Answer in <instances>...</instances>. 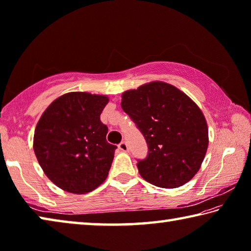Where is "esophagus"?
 <instances>
[{
	"instance_id": "1",
	"label": "esophagus",
	"mask_w": 251,
	"mask_h": 251,
	"mask_svg": "<svg viewBox=\"0 0 251 251\" xmlns=\"http://www.w3.org/2000/svg\"><path fill=\"white\" fill-rule=\"evenodd\" d=\"M118 148H120L122 151H128V145H127L126 142H122L120 145H118Z\"/></svg>"
}]
</instances>
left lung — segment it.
<instances>
[{
  "label": "left lung",
  "instance_id": "8db88e82",
  "mask_svg": "<svg viewBox=\"0 0 251 251\" xmlns=\"http://www.w3.org/2000/svg\"><path fill=\"white\" fill-rule=\"evenodd\" d=\"M122 108L148 146L137 168L146 181L177 188L196 175L208 147V127L201 108L171 84L151 82L123 93Z\"/></svg>",
  "mask_w": 251,
  "mask_h": 251
}]
</instances>
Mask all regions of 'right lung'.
Wrapping results in <instances>:
<instances>
[{
  "label": "right lung",
  "instance_id": "add662e5",
  "mask_svg": "<svg viewBox=\"0 0 251 251\" xmlns=\"http://www.w3.org/2000/svg\"><path fill=\"white\" fill-rule=\"evenodd\" d=\"M108 97L72 92L55 100L37 123L34 152L45 175L63 190L86 194L108 175L116 146L107 143L100 114Z\"/></svg>",
  "mask_w": 251,
  "mask_h": 251
}]
</instances>
